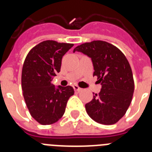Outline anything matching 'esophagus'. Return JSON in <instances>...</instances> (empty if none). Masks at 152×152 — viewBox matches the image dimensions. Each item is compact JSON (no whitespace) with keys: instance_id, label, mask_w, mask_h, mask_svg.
<instances>
[{"instance_id":"34e87169","label":"esophagus","mask_w":152,"mask_h":152,"mask_svg":"<svg viewBox=\"0 0 152 152\" xmlns=\"http://www.w3.org/2000/svg\"><path fill=\"white\" fill-rule=\"evenodd\" d=\"M73 88H74V90H75V91H77V92H80V91H82V89H81L80 88H79L78 86H77V85H74Z\"/></svg>"}]
</instances>
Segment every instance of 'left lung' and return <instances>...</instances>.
I'll return each instance as SVG.
<instances>
[{"mask_svg":"<svg viewBox=\"0 0 152 152\" xmlns=\"http://www.w3.org/2000/svg\"><path fill=\"white\" fill-rule=\"evenodd\" d=\"M91 58L101 89L92 100L86 103V111L96 123L112 125L126 113L134 92L131 67L123 52L104 41H93L75 48Z\"/></svg>","mask_w":152,"mask_h":152,"instance_id":"1","label":"left lung"}]
</instances>
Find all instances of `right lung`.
<instances>
[{
	"mask_svg": "<svg viewBox=\"0 0 152 152\" xmlns=\"http://www.w3.org/2000/svg\"><path fill=\"white\" fill-rule=\"evenodd\" d=\"M73 45L52 40L42 42L29 51L24 61L21 78L24 100L31 116L40 124H52L61 119L75 93L71 86L52 83L61 70L63 56Z\"/></svg>",
	"mask_w": 152,
	"mask_h": 152,
	"instance_id": "add662e5",
	"label": "right lung"
}]
</instances>
